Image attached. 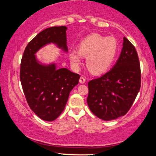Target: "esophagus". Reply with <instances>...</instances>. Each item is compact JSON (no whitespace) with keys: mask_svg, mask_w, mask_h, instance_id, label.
<instances>
[{"mask_svg":"<svg viewBox=\"0 0 156 156\" xmlns=\"http://www.w3.org/2000/svg\"><path fill=\"white\" fill-rule=\"evenodd\" d=\"M85 82H86V79L84 78V76H82L80 79V82L81 83V84H84V83H85Z\"/></svg>","mask_w":156,"mask_h":156,"instance_id":"1","label":"esophagus"}]
</instances>
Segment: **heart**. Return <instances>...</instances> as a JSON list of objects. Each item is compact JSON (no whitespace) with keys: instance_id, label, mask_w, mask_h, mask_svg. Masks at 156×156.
<instances>
[{"instance_id":"1","label":"heart","mask_w":156,"mask_h":156,"mask_svg":"<svg viewBox=\"0 0 156 156\" xmlns=\"http://www.w3.org/2000/svg\"><path fill=\"white\" fill-rule=\"evenodd\" d=\"M118 50L116 40L99 34H91L84 37L78 45V50H71L69 52L70 62L77 67L82 56L87 57V65L91 72L100 74L106 71L116 57Z\"/></svg>"}]
</instances>
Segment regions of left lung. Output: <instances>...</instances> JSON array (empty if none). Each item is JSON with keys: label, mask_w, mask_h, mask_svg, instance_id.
Wrapping results in <instances>:
<instances>
[{"label": "left lung", "mask_w": 156, "mask_h": 156, "mask_svg": "<svg viewBox=\"0 0 156 156\" xmlns=\"http://www.w3.org/2000/svg\"><path fill=\"white\" fill-rule=\"evenodd\" d=\"M141 72L135 47L123 38V48L109 72L88 83L87 104L91 112L105 121L126 114L140 88Z\"/></svg>", "instance_id": "8db88e82"}]
</instances>
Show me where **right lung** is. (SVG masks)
Instances as JSON below:
<instances>
[{
	"instance_id": "1",
	"label": "right lung",
	"mask_w": 156,
	"mask_h": 156,
	"mask_svg": "<svg viewBox=\"0 0 156 156\" xmlns=\"http://www.w3.org/2000/svg\"><path fill=\"white\" fill-rule=\"evenodd\" d=\"M66 26L51 27L38 33L25 49L20 63V78L30 108L42 120L52 121L63 112L70 91L80 76L55 64L42 65L35 54L46 44L53 42L67 52Z\"/></svg>"
}]
</instances>
